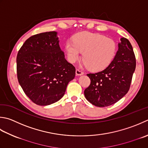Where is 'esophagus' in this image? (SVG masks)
Instances as JSON below:
<instances>
[{
    "mask_svg": "<svg viewBox=\"0 0 148 148\" xmlns=\"http://www.w3.org/2000/svg\"><path fill=\"white\" fill-rule=\"evenodd\" d=\"M76 74L77 76H82V75H83V74H84V73H83V72L82 71L78 70V69H76Z\"/></svg>",
    "mask_w": 148,
    "mask_h": 148,
    "instance_id": "1",
    "label": "esophagus"
}]
</instances>
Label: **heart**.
Segmentation results:
<instances>
[{
    "mask_svg": "<svg viewBox=\"0 0 148 148\" xmlns=\"http://www.w3.org/2000/svg\"><path fill=\"white\" fill-rule=\"evenodd\" d=\"M69 62L75 63L83 53L84 65L94 71L106 68L114 60L117 51L116 43L100 34L81 32L73 37V42L65 43Z\"/></svg>",
    "mask_w": 148,
    "mask_h": 148,
    "instance_id": "heart-1",
    "label": "heart"
}]
</instances>
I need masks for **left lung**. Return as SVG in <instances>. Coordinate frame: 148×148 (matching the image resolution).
Segmentation results:
<instances>
[{
    "instance_id": "1",
    "label": "left lung",
    "mask_w": 148,
    "mask_h": 148,
    "mask_svg": "<svg viewBox=\"0 0 148 148\" xmlns=\"http://www.w3.org/2000/svg\"><path fill=\"white\" fill-rule=\"evenodd\" d=\"M135 67L136 60L131 43L128 39L121 38L110 64L102 71L87 74L91 83L84 91L86 99L98 107L117 103L128 93Z\"/></svg>"
}]
</instances>
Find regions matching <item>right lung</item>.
I'll return each instance as SVG.
<instances>
[{"label":"right lung","mask_w":148,"mask_h":148,"mask_svg":"<svg viewBox=\"0 0 148 148\" xmlns=\"http://www.w3.org/2000/svg\"><path fill=\"white\" fill-rule=\"evenodd\" d=\"M56 31L35 34L26 40L16 57L17 77L27 96L47 106L64 95L76 69L65 58Z\"/></svg>","instance_id":"right-lung-1"}]
</instances>
